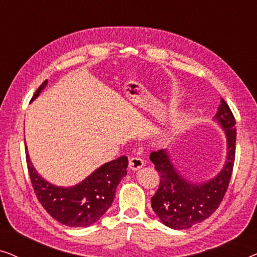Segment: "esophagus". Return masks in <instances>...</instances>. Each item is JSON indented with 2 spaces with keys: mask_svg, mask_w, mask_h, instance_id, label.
Segmentation results:
<instances>
[{
  "mask_svg": "<svg viewBox=\"0 0 257 257\" xmlns=\"http://www.w3.org/2000/svg\"><path fill=\"white\" fill-rule=\"evenodd\" d=\"M144 165H145V163H144V160L139 157H133L128 161V167L131 168L132 171L140 170V168L144 167Z\"/></svg>",
  "mask_w": 257,
  "mask_h": 257,
  "instance_id": "esophagus-1",
  "label": "esophagus"
}]
</instances>
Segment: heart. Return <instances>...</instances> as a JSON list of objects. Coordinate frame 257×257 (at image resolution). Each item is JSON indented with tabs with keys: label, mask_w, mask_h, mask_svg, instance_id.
<instances>
[{
	"label": "heart",
	"mask_w": 257,
	"mask_h": 257,
	"mask_svg": "<svg viewBox=\"0 0 257 257\" xmlns=\"http://www.w3.org/2000/svg\"><path fill=\"white\" fill-rule=\"evenodd\" d=\"M175 130H177V125H175V124H173V125H172V126H171V127H170V128H168V130H167V131H166V132H165V137H168V136H170V135H172V133H173V132L175 131Z\"/></svg>",
	"instance_id": "heart-1"
}]
</instances>
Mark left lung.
<instances>
[{
	"label": "left lung",
	"instance_id": "left-lung-1",
	"mask_svg": "<svg viewBox=\"0 0 257 257\" xmlns=\"http://www.w3.org/2000/svg\"><path fill=\"white\" fill-rule=\"evenodd\" d=\"M213 120L223 130L227 144L223 166L213 178L194 181L185 177L167 150L150 154V160L160 174L159 188L151 203L161 222L172 229H187L202 222L215 212L227 192L235 160L236 122L223 99Z\"/></svg>",
	"mask_w": 257,
	"mask_h": 257
}]
</instances>
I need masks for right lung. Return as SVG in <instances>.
Here are the masks:
<instances>
[{
    "label": "right lung",
    "instance_id": "obj_1",
    "mask_svg": "<svg viewBox=\"0 0 257 257\" xmlns=\"http://www.w3.org/2000/svg\"><path fill=\"white\" fill-rule=\"evenodd\" d=\"M48 85V80L35 92L34 101ZM27 144V143H26ZM28 171L38 201L59 223L69 227H89L96 223L113 202L117 186L126 177L128 160L122 156L94 170L78 184L56 186L34 167L26 145Z\"/></svg>",
    "mask_w": 257,
    "mask_h": 257
}]
</instances>
